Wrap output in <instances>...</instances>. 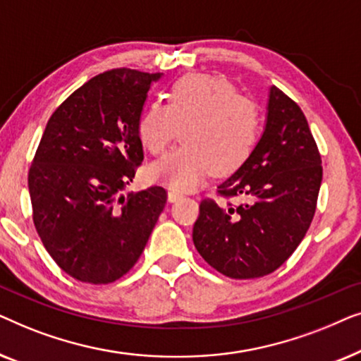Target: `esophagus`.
<instances>
[{
  "instance_id": "obj_1",
  "label": "esophagus",
  "mask_w": 361,
  "mask_h": 361,
  "mask_svg": "<svg viewBox=\"0 0 361 361\" xmlns=\"http://www.w3.org/2000/svg\"><path fill=\"white\" fill-rule=\"evenodd\" d=\"M182 192H179V190H174V189H171L169 192H167V200L169 202H177L179 199H182Z\"/></svg>"
}]
</instances>
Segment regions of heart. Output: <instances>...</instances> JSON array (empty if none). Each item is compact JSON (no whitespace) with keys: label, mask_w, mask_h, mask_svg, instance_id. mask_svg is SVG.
I'll return each instance as SVG.
<instances>
[{"label":"heart","mask_w":361,"mask_h":361,"mask_svg":"<svg viewBox=\"0 0 361 361\" xmlns=\"http://www.w3.org/2000/svg\"><path fill=\"white\" fill-rule=\"evenodd\" d=\"M185 128L184 146L149 167V177L174 190H190L212 172L238 171L261 135L258 106L221 77L190 73L172 85L169 102H154L137 121V137L151 154H162Z\"/></svg>","instance_id":"heart-1"}]
</instances>
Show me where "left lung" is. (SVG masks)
Returning <instances> with one entry per match:
<instances>
[{"label":"left lung","instance_id":"left-lung-1","mask_svg":"<svg viewBox=\"0 0 361 361\" xmlns=\"http://www.w3.org/2000/svg\"><path fill=\"white\" fill-rule=\"evenodd\" d=\"M320 164L302 110L273 85L258 146L219 185L220 195L243 202H200L192 238L202 258L231 279H255L278 269L314 219L322 182Z\"/></svg>","mask_w":361,"mask_h":361}]
</instances>
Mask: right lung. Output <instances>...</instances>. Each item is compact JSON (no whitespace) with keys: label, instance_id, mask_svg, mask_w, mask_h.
Wrapping results in <instances>:
<instances>
[{"label":"right lung","instance_id":"obj_1","mask_svg":"<svg viewBox=\"0 0 361 361\" xmlns=\"http://www.w3.org/2000/svg\"><path fill=\"white\" fill-rule=\"evenodd\" d=\"M162 73L113 68L77 88L49 118L29 169L32 220L59 268L108 284L145 250L167 192H120L145 159L137 121Z\"/></svg>","mask_w":361,"mask_h":361}]
</instances>
